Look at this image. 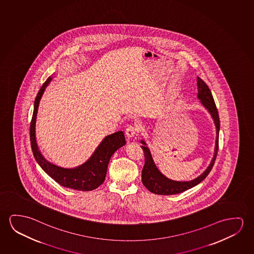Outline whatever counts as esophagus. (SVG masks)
Instances as JSON below:
<instances>
[{
	"mask_svg": "<svg viewBox=\"0 0 254 254\" xmlns=\"http://www.w3.org/2000/svg\"><path fill=\"white\" fill-rule=\"evenodd\" d=\"M137 133V128L133 126H129L126 128V134L128 139H132Z\"/></svg>",
	"mask_w": 254,
	"mask_h": 254,
	"instance_id": "34e87169",
	"label": "esophagus"
}]
</instances>
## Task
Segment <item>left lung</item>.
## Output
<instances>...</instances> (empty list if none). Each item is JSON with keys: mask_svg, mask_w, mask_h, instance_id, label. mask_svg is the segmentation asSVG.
Instances as JSON below:
<instances>
[{"mask_svg": "<svg viewBox=\"0 0 254 254\" xmlns=\"http://www.w3.org/2000/svg\"><path fill=\"white\" fill-rule=\"evenodd\" d=\"M197 86H198V94L197 98L200 100V103L207 112L210 113L211 117L214 120L215 128H216V138H215V147L214 156L211 160L210 164L207 168L201 173L199 177L190 181H175L166 178L162 172L157 169L154 163L152 156L147 143L143 140H141V146L144 152L145 163L142 172H141V180L145 188L153 193L159 195H173L178 194L182 191H187L190 188H193L205 180L215 164V158L218 151L219 130H220V121H219L218 111L216 109L214 98L212 96L208 86L205 82L197 76Z\"/></svg>", "mask_w": 254, "mask_h": 254, "instance_id": "left-lung-1", "label": "left lung"}]
</instances>
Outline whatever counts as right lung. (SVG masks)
<instances>
[{"label":"right lung","mask_w":254,"mask_h":254,"mask_svg":"<svg viewBox=\"0 0 254 254\" xmlns=\"http://www.w3.org/2000/svg\"><path fill=\"white\" fill-rule=\"evenodd\" d=\"M52 79L53 77L49 76L44 82L34 102V110L30 127V138L33 156L44 172L61 186L78 191H91L98 188L106 180L111 157L115 151L126 144L124 133L119 131L105 137L90 158L77 167L63 168L48 162L39 151L36 140L35 129L39 102Z\"/></svg>","instance_id":"add662e5"}]
</instances>
